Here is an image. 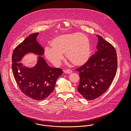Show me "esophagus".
Instances as JSON below:
<instances>
[{
    "label": "esophagus",
    "instance_id": "34e87169",
    "mask_svg": "<svg viewBox=\"0 0 131 131\" xmlns=\"http://www.w3.org/2000/svg\"><path fill=\"white\" fill-rule=\"evenodd\" d=\"M64 72H65V73L70 74V73H71L72 72V71L71 70L69 69H66V70H65Z\"/></svg>",
    "mask_w": 131,
    "mask_h": 131
}]
</instances>
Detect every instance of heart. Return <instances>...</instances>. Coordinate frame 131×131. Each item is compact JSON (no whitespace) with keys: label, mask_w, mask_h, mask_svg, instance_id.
<instances>
[{"label":"heart","mask_w":131,"mask_h":131,"mask_svg":"<svg viewBox=\"0 0 131 131\" xmlns=\"http://www.w3.org/2000/svg\"><path fill=\"white\" fill-rule=\"evenodd\" d=\"M90 41L86 36L80 33L63 34L54 38L52 45L45 49L46 58L52 64L58 65L63 58V52L74 64L85 63L90 55Z\"/></svg>","instance_id":"1"}]
</instances>
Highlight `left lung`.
Instances as JSON below:
<instances>
[{"mask_svg": "<svg viewBox=\"0 0 131 131\" xmlns=\"http://www.w3.org/2000/svg\"><path fill=\"white\" fill-rule=\"evenodd\" d=\"M97 50L81 67L79 92L88 100H94L103 94L110 86L115 77L117 59L115 48L100 35Z\"/></svg>", "mask_w": 131, "mask_h": 131, "instance_id": "8db88e82", "label": "left lung"}]
</instances>
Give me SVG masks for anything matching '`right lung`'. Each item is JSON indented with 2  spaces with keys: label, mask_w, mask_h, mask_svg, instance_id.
<instances>
[{
  "label": "right lung",
  "mask_w": 131,
  "mask_h": 131,
  "mask_svg": "<svg viewBox=\"0 0 131 131\" xmlns=\"http://www.w3.org/2000/svg\"><path fill=\"white\" fill-rule=\"evenodd\" d=\"M39 32L29 35L14 50L12 71L21 91L34 100L42 101L53 91L56 81L63 73L61 68L48 65L42 57L43 47L37 41ZM32 53L38 56L36 64L32 68L24 66L20 61L26 54Z\"/></svg>",
  "instance_id": "obj_1"
}]
</instances>
